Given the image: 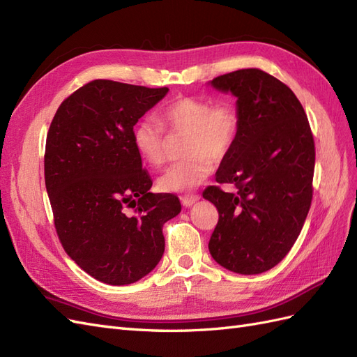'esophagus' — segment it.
Segmentation results:
<instances>
[{
	"label": "esophagus",
	"instance_id": "obj_1",
	"mask_svg": "<svg viewBox=\"0 0 357 357\" xmlns=\"http://www.w3.org/2000/svg\"><path fill=\"white\" fill-rule=\"evenodd\" d=\"M198 199H199V195H183V197L180 198L181 204L185 205V207H190V205L195 204Z\"/></svg>",
	"mask_w": 357,
	"mask_h": 357
}]
</instances>
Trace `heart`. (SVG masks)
Instances as JSON below:
<instances>
[{
  "instance_id": "obj_1",
  "label": "heart",
  "mask_w": 357,
  "mask_h": 357,
  "mask_svg": "<svg viewBox=\"0 0 357 357\" xmlns=\"http://www.w3.org/2000/svg\"><path fill=\"white\" fill-rule=\"evenodd\" d=\"M169 132H186L183 153L186 156L169 165L158 185L165 192H189L207 178L214 160L228 156L240 134L241 117L235 104L226 100L180 95L159 113ZM153 119L144 117L132 131L134 147L147 164L160 167L167 159L165 129Z\"/></svg>"
}]
</instances>
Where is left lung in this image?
<instances>
[{
	"label": "left lung",
	"instance_id": "8db88e82",
	"mask_svg": "<svg viewBox=\"0 0 357 357\" xmlns=\"http://www.w3.org/2000/svg\"><path fill=\"white\" fill-rule=\"evenodd\" d=\"M211 86L236 96L241 126L215 174L219 185L236 190L202 192L219 211L208 250L229 271L261 274L283 261L307 219L314 138L304 107L274 75L244 68L219 75Z\"/></svg>",
	"mask_w": 357,
	"mask_h": 357
}]
</instances>
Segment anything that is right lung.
<instances>
[{
  "label": "right lung",
  "mask_w": 357,
  "mask_h": 357,
  "mask_svg": "<svg viewBox=\"0 0 357 357\" xmlns=\"http://www.w3.org/2000/svg\"><path fill=\"white\" fill-rule=\"evenodd\" d=\"M167 92L92 80L62 101L49 128L45 180L58 238L105 284H131L152 271L165 250L164 223L181 210L172 193L150 192L132 142L138 119Z\"/></svg>",
  "instance_id": "obj_1"
}]
</instances>
